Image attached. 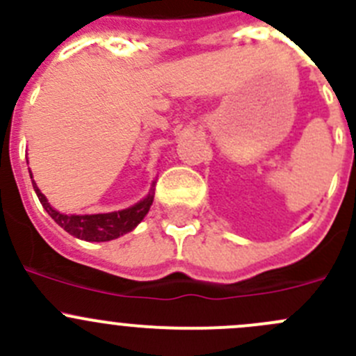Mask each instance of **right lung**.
<instances>
[{
  "label": "right lung",
  "instance_id": "obj_1",
  "mask_svg": "<svg viewBox=\"0 0 356 356\" xmlns=\"http://www.w3.org/2000/svg\"><path fill=\"white\" fill-rule=\"evenodd\" d=\"M33 186L41 205L48 212V216L58 226L64 227L69 234L86 241H108L129 233V231H132L144 219V216L149 212L151 203H153V193H151V195H147V198H144L137 205L125 210H120V212L95 213V216H65V213H60L51 209L50 203L47 202V198L41 195L38 186L34 184V181Z\"/></svg>",
  "mask_w": 356,
  "mask_h": 356
}]
</instances>
